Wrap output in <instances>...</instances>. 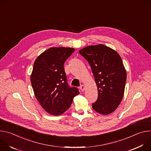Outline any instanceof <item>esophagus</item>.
<instances>
[{
  "mask_svg": "<svg viewBox=\"0 0 151 151\" xmlns=\"http://www.w3.org/2000/svg\"><path fill=\"white\" fill-rule=\"evenodd\" d=\"M80 90L82 91H83L85 90V87L83 85H82L81 87H80Z\"/></svg>",
  "mask_w": 151,
  "mask_h": 151,
  "instance_id": "esophagus-1",
  "label": "esophagus"
}]
</instances>
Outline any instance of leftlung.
Here are the masks:
<instances>
[{"label": "left lung", "instance_id": "1", "mask_svg": "<svg viewBox=\"0 0 151 151\" xmlns=\"http://www.w3.org/2000/svg\"><path fill=\"white\" fill-rule=\"evenodd\" d=\"M91 66L97 86L98 97L93 109L102 115L113 112L123 98L127 73L120 55L102 44L85 47L79 51Z\"/></svg>", "mask_w": 151, "mask_h": 151}]
</instances>
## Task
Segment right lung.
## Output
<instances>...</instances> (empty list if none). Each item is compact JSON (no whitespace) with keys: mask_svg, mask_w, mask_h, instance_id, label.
<instances>
[{"mask_svg":"<svg viewBox=\"0 0 151 151\" xmlns=\"http://www.w3.org/2000/svg\"><path fill=\"white\" fill-rule=\"evenodd\" d=\"M74 51L72 48H50L34 63L30 77L32 88L37 101L50 114L64 113L79 94L78 88L69 85L64 68V62Z\"/></svg>","mask_w":151,"mask_h":151,"instance_id":"obj_1","label":"right lung"}]
</instances>
